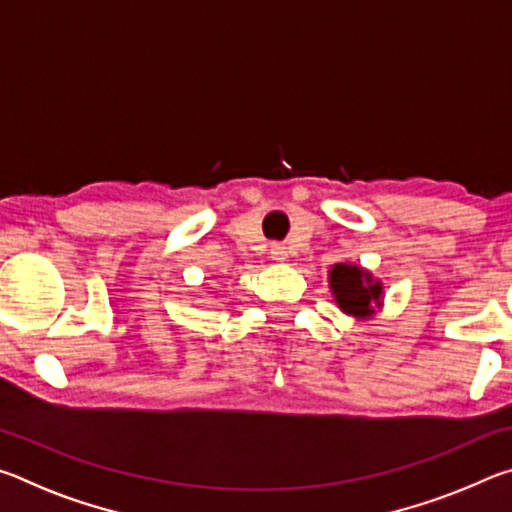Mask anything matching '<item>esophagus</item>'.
Segmentation results:
<instances>
[{"mask_svg": "<svg viewBox=\"0 0 512 512\" xmlns=\"http://www.w3.org/2000/svg\"><path fill=\"white\" fill-rule=\"evenodd\" d=\"M271 257L275 262H287V248H284V244H271Z\"/></svg>", "mask_w": 512, "mask_h": 512, "instance_id": "1", "label": "esophagus"}]
</instances>
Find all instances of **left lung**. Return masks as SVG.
<instances>
[{"label":"left lung","mask_w":512,"mask_h":512,"mask_svg":"<svg viewBox=\"0 0 512 512\" xmlns=\"http://www.w3.org/2000/svg\"><path fill=\"white\" fill-rule=\"evenodd\" d=\"M329 289L341 311L354 318H370L375 314L384 293L381 282L372 280V273L354 264H334L329 271Z\"/></svg>","instance_id":"1"}]
</instances>
